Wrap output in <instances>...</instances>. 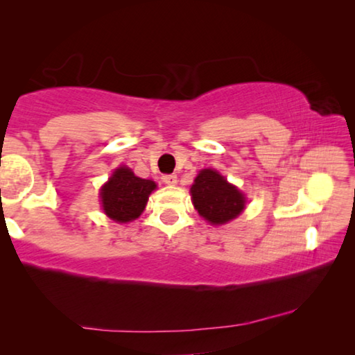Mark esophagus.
<instances>
[{
	"label": "esophagus",
	"instance_id": "esophagus-1",
	"mask_svg": "<svg viewBox=\"0 0 355 355\" xmlns=\"http://www.w3.org/2000/svg\"><path fill=\"white\" fill-rule=\"evenodd\" d=\"M163 182L169 186L177 184V175H173V173H169V175H163Z\"/></svg>",
	"mask_w": 355,
	"mask_h": 355
}]
</instances>
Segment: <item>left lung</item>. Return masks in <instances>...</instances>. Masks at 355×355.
I'll list each match as a JSON object with an SVG mask.
<instances>
[{
	"label": "left lung",
	"mask_w": 355,
	"mask_h": 355,
	"mask_svg": "<svg viewBox=\"0 0 355 355\" xmlns=\"http://www.w3.org/2000/svg\"><path fill=\"white\" fill-rule=\"evenodd\" d=\"M194 208L213 225H222L243 213L245 197L214 169H202L191 186Z\"/></svg>",
	"instance_id": "left-lung-1"
}]
</instances>
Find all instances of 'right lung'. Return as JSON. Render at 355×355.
Masks as SVG:
<instances>
[{"instance_id":"right-lung-1","label":"right lung","mask_w":355,"mask_h":355,"mask_svg":"<svg viewBox=\"0 0 355 355\" xmlns=\"http://www.w3.org/2000/svg\"><path fill=\"white\" fill-rule=\"evenodd\" d=\"M156 189L152 180L139 178L127 166L112 172L111 178L101 186L100 199L103 211L116 222H131L146 209L148 196Z\"/></svg>"}]
</instances>
